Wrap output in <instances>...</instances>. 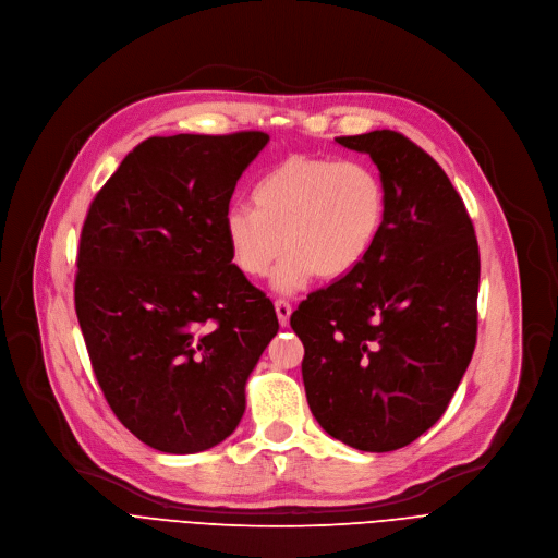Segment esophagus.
<instances>
[{"mask_svg": "<svg viewBox=\"0 0 558 558\" xmlns=\"http://www.w3.org/2000/svg\"><path fill=\"white\" fill-rule=\"evenodd\" d=\"M276 314H278V323L282 327H287L289 318H291V305L287 301H276Z\"/></svg>", "mask_w": 558, "mask_h": 558, "instance_id": "esophagus-1", "label": "esophagus"}]
</instances>
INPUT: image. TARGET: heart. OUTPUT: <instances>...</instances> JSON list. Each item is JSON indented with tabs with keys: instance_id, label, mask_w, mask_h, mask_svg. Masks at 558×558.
<instances>
[{
	"instance_id": "b5f03b06",
	"label": "heart",
	"mask_w": 558,
	"mask_h": 558,
	"mask_svg": "<svg viewBox=\"0 0 558 558\" xmlns=\"http://www.w3.org/2000/svg\"><path fill=\"white\" fill-rule=\"evenodd\" d=\"M255 206L235 204L225 215L233 265L251 278L274 274V289L291 293L316 274L339 280L375 246L386 219V189L363 161L293 155L255 185Z\"/></svg>"
}]
</instances>
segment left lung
<instances>
[{"instance_id":"1","label":"left lung","mask_w":558,"mask_h":558,"mask_svg":"<svg viewBox=\"0 0 558 558\" xmlns=\"http://www.w3.org/2000/svg\"><path fill=\"white\" fill-rule=\"evenodd\" d=\"M339 145L369 155L386 189L384 229L363 263L291 314L305 345L303 384L325 433L386 453L447 411L475 348L480 253L444 172L403 134Z\"/></svg>"}]
</instances>
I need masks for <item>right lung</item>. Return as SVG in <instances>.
<instances>
[{
	"mask_svg": "<svg viewBox=\"0 0 558 558\" xmlns=\"http://www.w3.org/2000/svg\"><path fill=\"white\" fill-rule=\"evenodd\" d=\"M265 132L136 145L87 213L76 314L96 379L147 447L189 456L240 424L278 333L274 303L233 265L225 215Z\"/></svg>",
	"mask_w": 558,
	"mask_h": 558,
	"instance_id": "obj_1",
	"label": "right lung"
}]
</instances>
